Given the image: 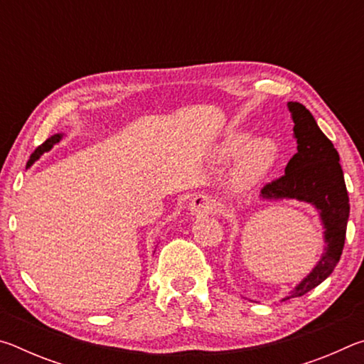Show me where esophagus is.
Masks as SVG:
<instances>
[{
  "mask_svg": "<svg viewBox=\"0 0 364 364\" xmlns=\"http://www.w3.org/2000/svg\"><path fill=\"white\" fill-rule=\"evenodd\" d=\"M218 207V202L215 199L213 196L210 194H199L196 196L193 200H191L189 204V212L191 215H208V213H213L217 210Z\"/></svg>",
  "mask_w": 364,
  "mask_h": 364,
  "instance_id": "1",
  "label": "esophagus"
}]
</instances>
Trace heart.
<instances>
[{"label":"heart","mask_w":364,"mask_h":364,"mask_svg":"<svg viewBox=\"0 0 364 364\" xmlns=\"http://www.w3.org/2000/svg\"><path fill=\"white\" fill-rule=\"evenodd\" d=\"M236 159L231 170V184L237 191H249L260 184L279 159V146L273 138H252L247 130H236L220 141L213 160L226 165Z\"/></svg>","instance_id":"heart-1"}]
</instances>
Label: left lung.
Listing matches in <instances>:
<instances>
[{
	"label": "left lung",
	"mask_w": 364,
	"mask_h": 364,
	"mask_svg": "<svg viewBox=\"0 0 364 364\" xmlns=\"http://www.w3.org/2000/svg\"><path fill=\"white\" fill-rule=\"evenodd\" d=\"M294 122L297 154L289 160L279 180L262 189L263 200H300L313 205L324 228V252L310 273L281 301L301 297L321 284L341 260L347 221L350 215L348 193L338 152L328 136L319 130L315 117L304 104L287 102Z\"/></svg>",
	"instance_id": "1"
}]
</instances>
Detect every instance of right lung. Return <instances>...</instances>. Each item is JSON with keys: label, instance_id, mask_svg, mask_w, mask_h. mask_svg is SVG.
<instances>
[{"label": "right lung", "instance_id": "add662e5", "mask_svg": "<svg viewBox=\"0 0 364 364\" xmlns=\"http://www.w3.org/2000/svg\"><path fill=\"white\" fill-rule=\"evenodd\" d=\"M64 138V133H58V134H53V136L51 138H48L46 141H45V143H43L41 146H38V147H36V149L33 151V154H32V156H30V160H28V164H27V168H30V167H32V165L36 162V160H38L41 156H43V154H45V152H49V151H51L53 149V147H54V144H58L59 143V141L60 139H63Z\"/></svg>", "mask_w": 364, "mask_h": 364}]
</instances>
